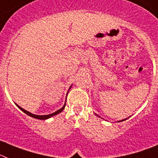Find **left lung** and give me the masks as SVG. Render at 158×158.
Instances as JSON below:
<instances>
[{
    "label": "left lung",
    "mask_w": 158,
    "mask_h": 158,
    "mask_svg": "<svg viewBox=\"0 0 158 158\" xmlns=\"http://www.w3.org/2000/svg\"><path fill=\"white\" fill-rule=\"evenodd\" d=\"M123 120H121V121H123Z\"/></svg>",
    "instance_id": "left-lung-1"
}]
</instances>
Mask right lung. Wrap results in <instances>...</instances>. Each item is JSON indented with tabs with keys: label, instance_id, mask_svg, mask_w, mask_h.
<instances>
[{
	"label": "right lung",
	"instance_id": "right-lung-1",
	"mask_svg": "<svg viewBox=\"0 0 158 158\" xmlns=\"http://www.w3.org/2000/svg\"><path fill=\"white\" fill-rule=\"evenodd\" d=\"M71 87H70V88H71ZM67 94H68V93H67ZM16 105L18 106V108H19L20 109L22 110V112H25V113H26V114H27L28 116H31V117H33V118H35V119H38V120H46V119H49V118H50V117H51V116H55V115H57V114L60 113V112H62V111H63V109H64V108H65V106H66V103H65V104H64V105H63V108H60V109L58 110V111H56V112H54V113H52V114H49V115H44V116H43V115H42V116H39V115H34V114H32L31 112H28V111H26V110H25V109H23V108H21V107H20L19 105H18V104H16Z\"/></svg>",
	"mask_w": 158,
	"mask_h": 158
}]
</instances>
